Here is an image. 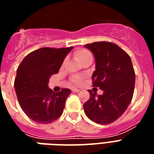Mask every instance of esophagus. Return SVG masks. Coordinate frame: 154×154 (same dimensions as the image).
Returning <instances> with one entry per match:
<instances>
[{"label": "esophagus", "mask_w": 154, "mask_h": 154, "mask_svg": "<svg viewBox=\"0 0 154 154\" xmlns=\"http://www.w3.org/2000/svg\"><path fill=\"white\" fill-rule=\"evenodd\" d=\"M72 92H79L80 90H79V89H77V88H72Z\"/></svg>", "instance_id": "esophagus-1"}]
</instances>
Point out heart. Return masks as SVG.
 I'll use <instances>...</instances> for the list:
<instances>
[{
  "label": "heart",
  "instance_id": "b5f03b06",
  "mask_svg": "<svg viewBox=\"0 0 154 154\" xmlns=\"http://www.w3.org/2000/svg\"><path fill=\"white\" fill-rule=\"evenodd\" d=\"M75 56H76V58L77 60L80 62V61L83 60L84 58L91 56V54L87 49H79L75 53ZM82 82V78L81 77H76L72 79V83L75 84V85H80Z\"/></svg>",
  "mask_w": 154,
  "mask_h": 154
}]
</instances>
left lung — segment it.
<instances>
[{"instance_id": "obj_1", "label": "left lung", "mask_w": 154, "mask_h": 154, "mask_svg": "<svg viewBox=\"0 0 154 154\" xmlns=\"http://www.w3.org/2000/svg\"><path fill=\"white\" fill-rule=\"evenodd\" d=\"M96 59L92 74V87L103 91L97 97L89 90L90 98L83 108L85 114L94 122L108 125L122 116L134 95L135 72L129 54L110 42H94L85 45Z\"/></svg>"}]
</instances>
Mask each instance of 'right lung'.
Returning <instances> with one entry per match:
<instances>
[{"instance_id":"obj_1","label":"right lung","mask_w":154,"mask_h":154,"mask_svg":"<svg viewBox=\"0 0 154 154\" xmlns=\"http://www.w3.org/2000/svg\"><path fill=\"white\" fill-rule=\"evenodd\" d=\"M72 49L41 48L29 53L19 65L15 79L16 96L23 111L35 122L48 124L63 114L70 90L63 88L54 92L48 83Z\"/></svg>"}]
</instances>
